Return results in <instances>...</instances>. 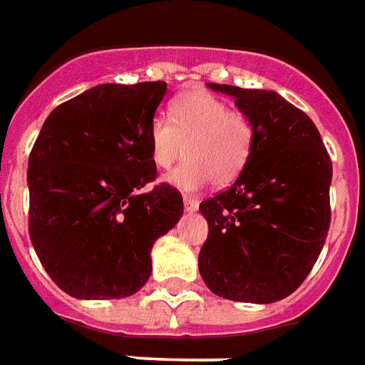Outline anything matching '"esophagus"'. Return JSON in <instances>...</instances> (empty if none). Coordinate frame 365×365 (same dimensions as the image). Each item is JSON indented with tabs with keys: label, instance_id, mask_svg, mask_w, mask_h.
Wrapping results in <instances>:
<instances>
[{
	"label": "esophagus",
	"instance_id": "1",
	"mask_svg": "<svg viewBox=\"0 0 365 365\" xmlns=\"http://www.w3.org/2000/svg\"><path fill=\"white\" fill-rule=\"evenodd\" d=\"M183 205H185L187 213H195L199 209V199L191 197V195H183Z\"/></svg>",
	"mask_w": 365,
	"mask_h": 365
}]
</instances>
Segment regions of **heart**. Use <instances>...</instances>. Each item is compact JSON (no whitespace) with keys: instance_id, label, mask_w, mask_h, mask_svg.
<instances>
[{"instance_id":"heart-1","label":"heart","mask_w":365,"mask_h":365,"mask_svg":"<svg viewBox=\"0 0 365 365\" xmlns=\"http://www.w3.org/2000/svg\"><path fill=\"white\" fill-rule=\"evenodd\" d=\"M254 128L245 113L230 111L227 101L207 90H191L170 105V123L152 120L148 128L152 162L162 170L187 160L168 175L166 182L182 191H195L211 182H232L250 158Z\"/></svg>"}]
</instances>
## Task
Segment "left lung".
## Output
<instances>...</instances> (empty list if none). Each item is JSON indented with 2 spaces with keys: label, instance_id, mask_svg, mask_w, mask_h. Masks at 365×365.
<instances>
[{
  "label": "left lung",
  "instance_id": "left-lung-1",
  "mask_svg": "<svg viewBox=\"0 0 365 365\" xmlns=\"http://www.w3.org/2000/svg\"><path fill=\"white\" fill-rule=\"evenodd\" d=\"M207 88L235 99L254 143L237 182L199 205L209 225L199 274L222 299L282 301L305 282L329 235L332 162L309 115L279 93Z\"/></svg>",
  "mask_w": 365,
  "mask_h": 365
}]
</instances>
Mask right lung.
<instances>
[{"label":"right lung","mask_w":365,"mask_h":365,"mask_svg":"<svg viewBox=\"0 0 365 365\" xmlns=\"http://www.w3.org/2000/svg\"><path fill=\"white\" fill-rule=\"evenodd\" d=\"M166 82L101 83L46 117L29 156V235L60 289L123 299L152 274L150 250L182 219L183 199L156 178L148 128Z\"/></svg>","instance_id":"add662e5"}]
</instances>
